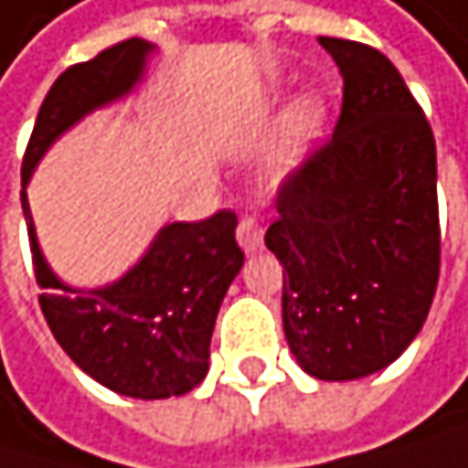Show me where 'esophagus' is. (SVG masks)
Segmentation results:
<instances>
[{"label": "esophagus", "instance_id": "obj_1", "mask_svg": "<svg viewBox=\"0 0 468 468\" xmlns=\"http://www.w3.org/2000/svg\"><path fill=\"white\" fill-rule=\"evenodd\" d=\"M237 242L245 253H260L265 248V237H262V226L253 218H242L237 226Z\"/></svg>", "mask_w": 468, "mask_h": 468}]
</instances>
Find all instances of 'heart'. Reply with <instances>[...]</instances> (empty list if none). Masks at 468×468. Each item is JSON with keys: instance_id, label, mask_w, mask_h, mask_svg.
<instances>
[{"instance_id": "1", "label": "heart", "mask_w": 468, "mask_h": 468, "mask_svg": "<svg viewBox=\"0 0 468 468\" xmlns=\"http://www.w3.org/2000/svg\"><path fill=\"white\" fill-rule=\"evenodd\" d=\"M284 86L273 83L265 91V100L256 111V116H268V111L282 100ZM329 120V105L321 94L307 91V94H298L282 113V125H279V139L273 144L271 161H268V178L273 184H284L290 181L313 153V147L318 144V139L324 136Z\"/></svg>"}]
</instances>
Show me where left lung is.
<instances>
[{
    "instance_id": "8db88e82",
    "label": "left lung",
    "mask_w": 468,
    "mask_h": 468,
    "mask_svg": "<svg viewBox=\"0 0 468 468\" xmlns=\"http://www.w3.org/2000/svg\"><path fill=\"white\" fill-rule=\"evenodd\" d=\"M343 78L332 139L279 195L265 245L284 265L282 321L315 379L382 371L413 343L438 284L435 139L396 66L321 36Z\"/></svg>"
}]
</instances>
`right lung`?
Instances as JSON below:
<instances>
[{"mask_svg":"<svg viewBox=\"0 0 468 468\" xmlns=\"http://www.w3.org/2000/svg\"><path fill=\"white\" fill-rule=\"evenodd\" d=\"M155 44L131 38L78 63L52 83L21 165V212L27 220L44 318L80 371L131 399H170L197 388L208 371L220 303L242 271L237 215L167 223L120 279L102 287L66 284L38 245L27 184L47 150L89 113L133 94Z\"/></svg>","mask_w":468,"mask_h":468,"instance_id":"add662e5","label":"right lung"}]
</instances>
